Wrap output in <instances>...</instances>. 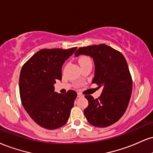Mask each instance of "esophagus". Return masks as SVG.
<instances>
[{"label": "esophagus", "mask_w": 153, "mask_h": 153, "mask_svg": "<svg viewBox=\"0 0 153 153\" xmlns=\"http://www.w3.org/2000/svg\"><path fill=\"white\" fill-rule=\"evenodd\" d=\"M82 96H83V95H82L80 93H78V97H82Z\"/></svg>", "instance_id": "34e87169"}]
</instances>
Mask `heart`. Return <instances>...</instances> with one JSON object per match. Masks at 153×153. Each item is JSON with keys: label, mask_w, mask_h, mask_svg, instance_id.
Wrapping results in <instances>:
<instances>
[{"label": "heart", "mask_w": 153, "mask_h": 153, "mask_svg": "<svg viewBox=\"0 0 153 153\" xmlns=\"http://www.w3.org/2000/svg\"><path fill=\"white\" fill-rule=\"evenodd\" d=\"M87 62H92L91 58L88 56H82L81 58L79 59V63L80 65H82V64L87 63Z\"/></svg>", "instance_id": "1"}]
</instances>
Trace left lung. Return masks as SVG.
Here are the masks:
<instances>
[{"instance_id":"1","label":"left lung","mask_w":153,"mask_h":153,"mask_svg":"<svg viewBox=\"0 0 153 153\" xmlns=\"http://www.w3.org/2000/svg\"><path fill=\"white\" fill-rule=\"evenodd\" d=\"M75 55L90 56L93 59L95 68L92 82L103 88L98 98L85 96L88 100L85 116L93 126H111L125 113L132 94V80L126 58L105 44L80 48Z\"/></svg>"}]
</instances>
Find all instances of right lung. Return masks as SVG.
<instances>
[{"label":"right lung","instance_id":"add662e5","mask_svg":"<svg viewBox=\"0 0 153 153\" xmlns=\"http://www.w3.org/2000/svg\"><path fill=\"white\" fill-rule=\"evenodd\" d=\"M76 49L40 50L22 67L19 78L22 105L31 118L45 129H57L68 120L77 93L73 90L65 94L56 93L54 83L61 80L62 66Z\"/></svg>","mask_w":153,"mask_h":153}]
</instances>
